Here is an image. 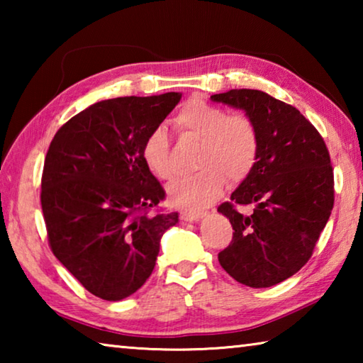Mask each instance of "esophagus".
Listing matches in <instances>:
<instances>
[{
	"mask_svg": "<svg viewBox=\"0 0 363 363\" xmlns=\"http://www.w3.org/2000/svg\"><path fill=\"white\" fill-rule=\"evenodd\" d=\"M205 214V211H181V219L192 223V220H199L200 218H203Z\"/></svg>",
	"mask_w": 363,
	"mask_h": 363,
	"instance_id": "obj_1",
	"label": "esophagus"
}]
</instances>
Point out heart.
Segmentation results:
<instances>
[{"mask_svg":"<svg viewBox=\"0 0 363 363\" xmlns=\"http://www.w3.org/2000/svg\"><path fill=\"white\" fill-rule=\"evenodd\" d=\"M173 126L182 136L200 140L195 163L200 171L181 177L168 189L174 205L200 210L218 199L225 181L237 186L253 173L261 139L248 115L229 113L224 107L194 97L174 115ZM140 158L158 179L168 181L174 176L169 139L163 128H153L144 138Z\"/></svg>","mask_w":363,"mask_h":363,"instance_id":"b5f03b06","label":"heart"}]
</instances>
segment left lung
Instances as JSON below:
<instances>
[{
    "mask_svg": "<svg viewBox=\"0 0 363 363\" xmlns=\"http://www.w3.org/2000/svg\"><path fill=\"white\" fill-rule=\"evenodd\" d=\"M211 99L245 110L261 139L253 173L218 208L233 229L218 259L243 285H277L311 259L333 210L330 152L296 107L262 91L230 89ZM248 204L254 211L240 213L238 208Z\"/></svg>",
    "mask_w": 363,
    "mask_h": 363,
    "instance_id": "8db88e82",
    "label": "left lung"
}]
</instances>
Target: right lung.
<instances>
[{
    "mask_svg": "<svg viewBox=\"0 0 363 363\" xmlns=\"http://www.w3.org/2000/svg\"><path fill=\"white\" fill-rule=\"evenodd\" d=\"M179 93L97 102L59 128L41 176L49 248L94 296L120 301L150 277L160 238L177 213L160 211L164 190L140 145Z\"/></svg>",
    "mask_w": 363,
    "mask_h": 363,
    "instance_id": "add662e5",
    "label": "right lung"
}]
</instances>
